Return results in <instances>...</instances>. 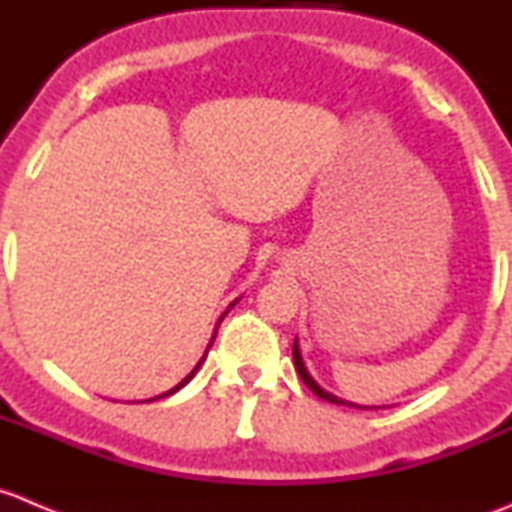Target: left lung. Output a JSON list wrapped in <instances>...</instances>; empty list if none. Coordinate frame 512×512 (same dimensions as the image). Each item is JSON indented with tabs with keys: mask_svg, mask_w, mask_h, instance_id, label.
Wrapping results in <instances>:
<instances>
[{
	"mask_svg": "<svg viewBox=\"0 0 512 512\" xmlns=\"http://www.w3.org/2000/svg\"><path fill=\"white\" fill-rule=\"evenodd\" d=\"M293 363H296V371H298V376H301V381L306 383V386L311 388V391L316 393L318 398H323V401H328V403H338V406H353V403H346V401H341V398H336V396H331V393H326L321 386H318L316 381H313L311 376H308L306 366H303V361H301V351H298V341L293 343Z\"/></svg>",
	"mask_w": 512,
	"mask_h": 512,
	"instance_id": "left-lung-1",
	"label": "left lung"
}]
</instances>
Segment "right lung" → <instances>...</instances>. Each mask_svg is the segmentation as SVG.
<instances>
[{
	"instance_id": "add662e5",
	"label": "right lung",
	"mask_w": 512,
	"mask_h": 512,
	"mask_svg": "<svg viewBox=\"0 0 512 512\" xmlns=\"http://www.w3.org/2000/svg\"><path fill=\"white\" fill-rule=\"evenodd\" d=\"M234 303H236V301H234ZM234 303H231V306H234ZM226 313H229V311H226ZM226 313H224V316H226ZM224 316H221V318H219V323H221V321H224ZM214 338H216V333H214ZM214 338H211V343H214ZM209 348H211V346H209ZM204 358H206V356H204ZM204 358H201V361H199V363H196V368H194V371H191V373H189V376H186V378H184V381H181V383H179V386H176V388H171V391H166V393H164V396H171V393H176V391H179V388H184V386H186V383H189V381H191V378H194V376H196V371H199V366H201V363H204ZM164 396H156V398H164ZM156 398H149V401H156Z\"/></svg>"
}]
</instances>
